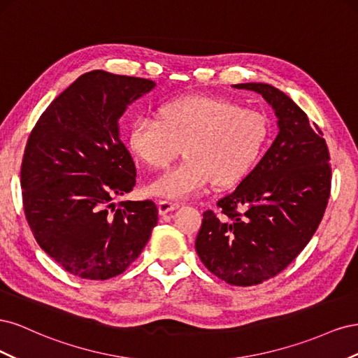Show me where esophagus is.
<instances>
[{
  "label": "esophagus",
  "instance_id": "esophagus-1",
  "mask_svg": "<svg viewBox=\"0 0 358 358\" xmlns=\"http://www.w3.org/2000/svg\"><path fill=\"white\" fill-rule=\"evenodd\" d=\"M179 206H180V204H179L178 201H170V200H159V201H158V212H159L161 215H166V213H169V212H171V210L178 209Z\"/></svg>",
  "mask_w": 358,
  "mask_h": 358
}]
</instances>
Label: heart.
I'll list each match as a JSON object with an SVG mask.
<instances>
[{
    "label": "heart",
    "instance_id": "obj_1",
    "mask_svg": "<svg viewBox=\"0 0 358 358\" xmlns=\"http://www.w3.org/2000/svg\"><path fill=\"white\" fill-rule=\"evenodd\" d=\"M270 128L264 115L218 96L188 95L142 116L129 127L128 145L154 170L170 167L182 150L187 159L148 187L152 196L185 199L215 180L229 187L242 180L263 155Z\"/></svg>",
    "mask_w": 358,
    "mask_h": 358
}]
</instances>
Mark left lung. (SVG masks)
Here are the masks:
<instances>
[{"label":"left lung","mask_w":358,"mask_h":358,"mask_svg":"<svg viewBox=\"0 0 358 358\" xmlns=\"http://www.w3.org/2000/svg\"><path fill=\"white\" fill-rule=\"evenodd\" d=\"M234 88L262 94L279 133L216 212H203L196 251L227 284L251 287L282 272L312 239L330 199L331 166L320 127L282 91L267 83Z\"/></svg>","instance_id":"left-lung-1"}]
</instances>
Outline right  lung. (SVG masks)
<instances>
[{"mask_svg":"<svg viewBox=\"0 0 358 358\" xmlns=\"http://www.w3.org/2000/svg\"><path fill=\"white\" fill-rule=\"evenodd\" d=\"M154 86L133 76L85 73L31 129L20 166L24 212L40 248L74 276L121 275L158 222L152 200L115 203L136 185L117 119Z\"/></svg>","mask_w":358,"mask_h":358,"instance_id":"obj_1","label":"right lung"}]
</instances>
